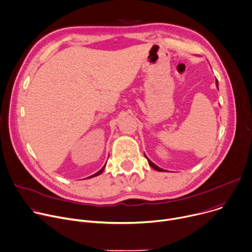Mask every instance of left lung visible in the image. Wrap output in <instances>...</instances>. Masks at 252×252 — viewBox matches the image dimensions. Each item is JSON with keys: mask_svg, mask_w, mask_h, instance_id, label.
<instances>
[{"mask_svg": "<svg viewBox=\"0 0 252 252\" xmlns=\"http://www.w3.org/2000/svg\"><path fill=\"white\" fill-rule=\"evenodd\" d=\"M216 85H217V88L219 89V83H218V80H216ZM144 156L146 157V155H145V154H144ZM146 159H147V161H148V164H149V165L152 167L153 169H155V170H157V171H160V172H165V171H166V170H164V169L160 168V167H158L157 165H155L153 162H151V161H150V160H149L147 157H146Z\"/></svg>", "mask_w": 252, "mask_h": 252, "instance_id": "obj_1", "label": "left lung"}]
</instances>
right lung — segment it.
I'll list each match as a JSON object with an SVG mask.
<instances>
[{
	"mask_svg": "<svg viewBox=\"0 0 252 252\" xmlns=\"http://www.w3.org/2000/svg\"><path fill=\"white\" fill-rule=\"evenodd\" d=\"M105 167H106V164L104 165V167H103V168H102L101 170H99V171H98L97 173H95L94 175H91V176H90V177H88V178H92V177H95V176H98V175H100V174H101V173H102V172L104 171V169H105Z\"/></svg>",
	"mask_w": 252,
	"mask_h": 252,
	"instance_id": "right-lung-1",
	"label": "right lung"
}]
</instances>
